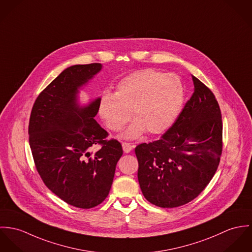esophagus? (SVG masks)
Instances as JSON below:
<instances>
[{"mask_svg": "<svg viewBox=\"0 0 252 252\" xmlns=\"http://www.w3.org/2000/svg\"><path fill=\"white\" fill-rule=\"evenodd\" d=\"M122 146H123V150H124L125 153H129V152H131V150L133 149V146L130 145L129 143H126V142H124V143L122 144Z\"/></svg>", "mask_w": 252, "mask_h": 252, "instance_id": "obj_1", "label": "esophagus"}]
</instances>
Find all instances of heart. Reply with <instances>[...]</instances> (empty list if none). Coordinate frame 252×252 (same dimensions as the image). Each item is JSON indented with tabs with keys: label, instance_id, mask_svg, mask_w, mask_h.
<instances>
[{
	"label": "heart",
	"instance_id": "heart-1",
	"mask_svg": "<svg viewBox=\"0 0 252 252\" xmlns=\"http://www.w3.org/2000/svg\"><path fill=\"white\" fill-rule=\"evenodd\" d=\"M184 101V86L175 74L153 68L135 71L116 86L115 94L104 93L98 114L106 127L121 131L131 118L136 120L124 137L135 138L145 130L151 134L165 131L175 122Z\"/></svg>",
	"mask_w": 252,
	"mask_h": 252
}]
</instances>
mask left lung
Segmentation results:
<instances>
[{
    "mask_svg": "<svg viewBox=\"0 0 252 252\" xmlns=\"http://www.w3.org/2000/svg\"><path fill=\"white\" fill-rule=\"evenodd\" d=\"M194 92L160 139L135 148L144 197L160 208L183 206L199 195L219 167L222 120L213 92L195 76Z\"/></svg>",
    "mask_w": 252,
    "mask_h": 252,
    "instance_id": "8db88e82",
    "label": "left lung"
}]
</instances>
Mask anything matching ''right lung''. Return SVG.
<instances>
[{
  "instance_id": "obj_1",
  "label": "right lung",
  "mask_w": 252,
  "mask_h": 252,
  "mask_svg": "<svg viewBox=\"0 0 252 252\" xmlns=\"http://www.w3.org/2000/svg\"><path fill=\"white\" fill-rule=\"evenodd\" d=\"M101 69L98 63L64 69L36 97L30 116L29 142L35 168L45 186L65 203L94 208L109 194L121 143L94 120L96 98L79 107L76 94ZM99 144L94 154L90 149Z\"/></svg>"
}]
</instances>
